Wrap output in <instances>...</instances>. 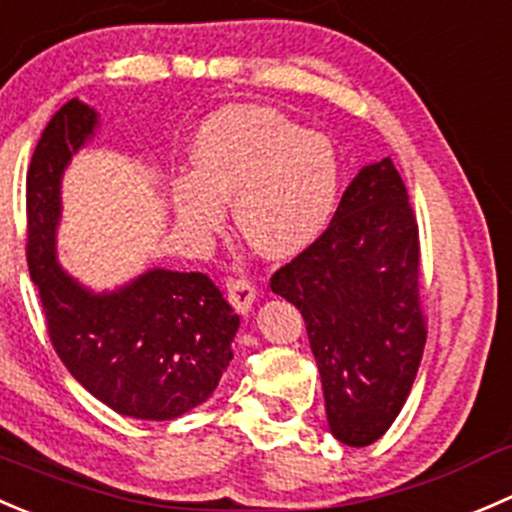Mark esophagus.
Listing matches in <instances>:
<instances>
[{
    "instance_id": "1",
    "label": "esophagus",
    "mask_w": 512,
    "mask_h": 512,
    "mask_svg": "<svg viewBox=\"0 0 512 512\" xmlns=\"http://www.w3.org/2000/svg\"><path fill=\"white\" fill-rule=\"evenodd\" d=\"M226 288H229L231 306H234L239 313H249L256 301L254 283H251L249 278H231V281L226 283Z\"/></svg>"
}]
</instances>
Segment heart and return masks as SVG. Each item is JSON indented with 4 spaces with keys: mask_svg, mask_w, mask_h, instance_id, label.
Returning <instances> with one entry per match:
<instances>
[{
    "mask_svg": "<svg viewBox=\"0 0 512 512\" xmlns=\"http://www.w3.org/2000/svg\"><path fill=\"white\" fill-rule=\"evenodd\" d=\"M194 174L171 186L176 221L214 234L230 196L241 234L268 256H291L323 234L341 194V159L328 136L266 106H226L199 126Z\"/></svg>",
    "mask_w": 512,
    "mask_h": 512,
    "instance_id": "b5f03b06",
    "label": "heart"
}]
</instances>
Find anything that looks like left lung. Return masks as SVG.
<instances>
[{
    "label": "left lung",
    "instance_id": "1",
    "mask_svg": "<svg viewBox=\"0 0 512 512\" xmlns=\"http://www.w3.org/2000/svg\"><path fill=\"white\" fill-rule=\"evenodd\" d=\"M418 224L391 159L358 171L328 229L271 276L301 311L328 428L363 448L391 428L426 346Z\"/></svg>",
    "mask_w": 512,
    "mask_h": 512
}]
</instances>
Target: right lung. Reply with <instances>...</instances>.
I'll return each mask as SVG.
<instances>
[{"label":"right lung","mask_w":512,"mask_h":512,"mask_svg":"<svg viewBox=\"0 0 512 512\" xmlns=\"http://www.w3.org/2000/svg\"><path fill=\"white\" fill-rule=\"evenodd\" d=\"M99 126L72 99L42 131L27 174V263L52 346L111 411L171 421L209 401L234 358L239 316L206 273L149 268L116 291H91L57 261L62 176Z\"/></svg>","instance_id":"obj_1"}]
</instances>
